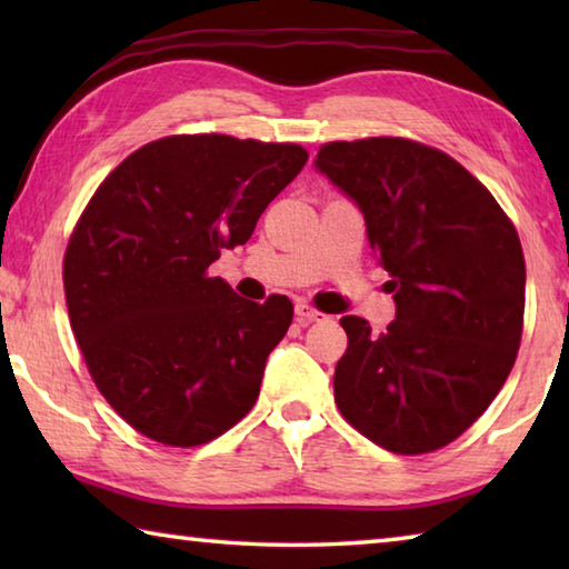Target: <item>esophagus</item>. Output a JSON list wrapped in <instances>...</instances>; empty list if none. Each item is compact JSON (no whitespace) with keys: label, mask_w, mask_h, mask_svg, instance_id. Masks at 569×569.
<instances>
[{"label":"esophagus","mask_w":569,"mask_h":569,"mask_svg":"<svg viewBox=\"0 0 569 569\" xmlns=\"http://www.w3.org/2000/svg\"><path fill=\"white\" fill-rule=\"evenodd\" d=\"M296 316H298V321H301L303 326L313 323V321H323V319H326V313L316 311V308H313V306H308V303H296Z\"/></svg>","instance_id":"esophagus-1"}]
</instances>
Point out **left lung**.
I'll return each mask as SVG.
<instances>
[{
  "mask_svg": "<svg viewBox=\"0 0 569 569\" xmlns=\"http://www.w3.org/2000/svg\"><path fill=\"white\" fill-rule=\"evenodd\" d=\"M316 168L366 220L397 301L383 333L343 316L336 363L343 419L393 455H429L505 387L525 326V253L512 220L471 172L407 138L326 142Z\"/></svg>",
  "mask_w": 569,
  "mask_h": 569,
  "instance_id": "8db88e82",
  "label": "left lung"
}]
</instances>
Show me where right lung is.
I'll use <instances>...</instances> for the list:
<instances>
[{
  "label": "right lung",
  "mask_w": 569,
  "mask_h": 569,
  "mask_svg": "<svg viewBox=\"0 0 569 569\" xmlns=\"http://www.w3.org/2000/svg\"><path fill=\"white\" fill-rule=\"evenodd\" d=\"M296 142L168 134L94 190L64 250L67 313L94 387L134 431L198 447L253 409L286 296L246 301L208 276L306 166Z\"/></svg>",
  "instance_id": "obj_1"
}]
</instances>
